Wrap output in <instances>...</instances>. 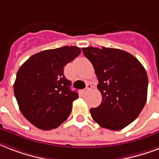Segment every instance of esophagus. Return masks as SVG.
Wrapping results in <instances>:
<instances>
[{
	"label": "esophagus",
	"instance_id": "1",
	"mask_svg": "<svg viewBox=\"0 0 159 159\" xmlns=\"http://www.w3.org/2000/svg\"><path fill=\"white\" fill-rule=\"evenodd\" d=\"M92 89V84L90 83L87 84V85H86V88H85V92H88L89 91Z\"/></svg>",
	"mask_w": 159,
	"mask_h": 159
}]
</instances>
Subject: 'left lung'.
I'll return each mask as SVG.
<instances>
[{
  "label": "left lung",
  "instance_id": "left-lung-1",
  "mask_svg": "<svg viewBox=\"0 0 159 159\" xmlns=\"http://www.w3.org/2000/svg\"><path fill=\"white\" fill-rule=\"evenodd\" d=\"M93 66L102 94L101 104L90 109L99 126L124 129L137 117L147 101L148 76L142 64L129 53L114 48H82Z\"/></svg>",
  "mask_w": 159,
  "mask_h": 159
}]
</instances>
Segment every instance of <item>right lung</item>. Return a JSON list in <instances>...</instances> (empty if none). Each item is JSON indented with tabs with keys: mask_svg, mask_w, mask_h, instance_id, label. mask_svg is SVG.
I'll return each mask as SVG.
<instances>
[{
	"mask_svg": "<svg viewBox=\"0 0 159 159\" xmlns=\"http://www.w3.org/2000/svg\"><path fill=\"white\" fill-rule=\"evenodd\" d=\"M81 52L77 46H64L33 55L20 66L14 93L24 117L38 129H55L68 119L78 99L64 75L65 66Z\"/></svg>",
	"mask_w": 159,
	"mask_h": 159,
	"instance_id": "add662e5",
	"label": "right lung"
}]
</instances>
